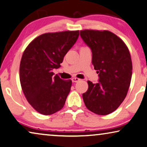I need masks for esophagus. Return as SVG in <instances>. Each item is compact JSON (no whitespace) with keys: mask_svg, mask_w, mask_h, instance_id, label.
<instances>
[{"mask_svg":"<svg viewBox=\"0 0 147 147\" xmlns=\"http://www.w3.org/2000/svg\"><path fill=\"white\" fill-rule=\"evenodd\" d=\"M80 80V79H79V78H72V81H73V82H79Z\"/></svg>","mask_w":147,"mask_h":147,"instance_id":"esophagus-1","label":"esophagus"}]
</instances>
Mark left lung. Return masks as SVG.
<instances>
[{
  "mask_svg": "<svg viewBox=\"0 0 147 147\" xmlns=\"http://www.w3.org/2000/svg\"><path fill=\"white\" fill-rule=\"evenodd\" d=\"M81 38L90 48L92 63L99 76L98 82L88 81L82 94L86 108L98 115L112 113L125 98L132 76V62L128 48L109 31L85 30Z\"/></svg>",
  "mask_w": 147,
  "mask_h": 147,
  "instance_id": "1",
  "label": "left lung"
}]
</instances>
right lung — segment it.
<instances>
[{"mask_svg":"<svg viewBox=\"0 0 147 147\" xmlns=\"http://www.w3.org/2000/svg\"><path fill=\"white\" fill-rule=\"evenodd\" d=\"M79 31L47 33L34 39L22 57L20 80L26 99L37 111L51 115L64 106L71 80L55 75L67 53L74 45Z\"/></svg>","mask_w":147,"mask_h":147,"instance_id":"obj_1","label":"right lung"}]
</instances>
